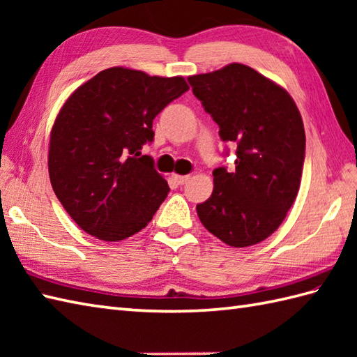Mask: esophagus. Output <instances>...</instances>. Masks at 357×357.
Listing matches in <instances>:
<instances>
[{
  "mask_svg": "<svg viewBox=\"0 0 357 357\" xmlns=\"http://www.w3.org/2000/svg\"><path fill=\"white\" fill-rule=\"evenodd\" d=\"M173 178H174V181H176V183H178L179 185L185 184L187 181L190 179V176H188V174H173Z\"/></svg>",
  "mask_w": 357,
  "mask_h": 357,
  "instance_id": "obj_1",
  "label": "esophagus"
}]
</instances>
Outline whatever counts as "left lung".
I'll use <instances>...</instances> for the list:
<instances>
[{
	"label": "left lung",
	"instance_id": "8db88e82",
	"mask_svg": "<svg viewBox=\"0 0 357 357\" xmlns=\"http://www.w3.org/2000/svg\"><path fill=\"white\" fill-rule=\"evenodd\" d=\"M193 95L238 144L234 172L213 170V193L196 206L202 225L231 247L259 244L278 230L298 196L305 130L285 89L244 64L188 77Z\"/></svg>",
	"mask_w": 357,
	"mask_h": 357
}]
</instances>
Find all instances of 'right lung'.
Wrapping results in <instances>:
<instances>
[{
	"mask_svg": "<svg viewBox=\"0 0 357 357\" xmlns=\"http://www.w3.org/2000/svg\"><path fill=\"white\" fill-rule=\"evenodd\" d=\"M187 90L183 77L112 67L64 102L50 132L49 176L86 233L116 242L151 221L170 188L139 150L153 141L155 116Z\"/></svg>",
	"mask_w": 357,
	"mask_h": 357,
	"instance_id": "add662e5",
	"label": "right lung"
}]
</instances>
